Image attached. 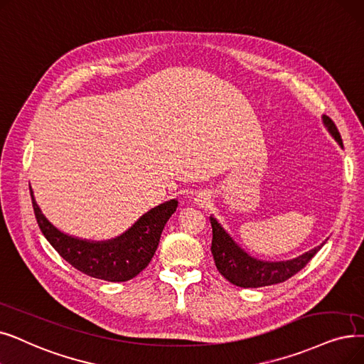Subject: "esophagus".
Here are the masks:
<instances>
[{"label":"esophagus","mask_w":364,"mask_h":364,"mask_svg":"<svg viewBox=\"0 0 364 364\" xmlns=\"http://www.w3.org/2000/svg\"><path fill=\"white\" fill-rule=\"evenodd\" d=\"M208 200H210V196L207 195V193H198L196 196H195V203L196 205H199V207H203V205H208Z\"/></svg>","instance_id":"obj_1"}]
</instances>
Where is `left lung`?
Segmentation results:
<instances>
[{"label": "left lung", "instance_id": "8db88e82", "mask_svg": "<svg viewBox=\"0 0 364 364\" xmlns=\"http://www.w3.org/2000/svg\"><path fill=\"white\" fill-rule=\"evenodd\" d=\"M323 123L328 134L335 138L336 143L343 149L341 134L330 117L323 116ZM211 228H213V244L211 252L215 262L218 272L223 275L229 282L244 289H259L272 286V284L284 282L297 274L306 263L317 255L321 247L326 244H320L302 256L294 257L291 260L282 262H266L252 257L251 255L241 248L235 242L232 236L226 232V229L218 223L214 215H210Z\"/></svg>", "mask_w": 364, "mask_h": 364}]
</instances>
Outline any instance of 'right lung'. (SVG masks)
I'll return each mask as SVG.
<instances>
[{"label":"right lung","instance_id":"right-lung-1","mask_svg":"<svg viewBox=\"0 0 364 364\" xmlns=\"http://www.w3.org/2000/svg\"><path fill=\"white\" fill-rule=\"evenodd\" d=\"M31 198L37 223L59 256L77 271L109 282L129 281L146 269L159 245L166 221L178 207L177 199L166 200L141 215L128 230L116 238L92 241L59 230L43 214L33 188Z\"/></svg>","mask_w":364,"mask_h":364}]
</instances>
